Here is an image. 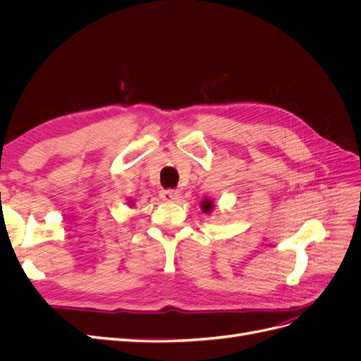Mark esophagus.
<instances>
[{
    "label": "esophagus",
    "mask_w": 361,
    "mask_h": 361,
    "mask_svg": "<svg viewBox=\"0 0 361 361\" xmlns=\"http://www.w3.org/2000/svg\"><path fill=\"white\" fill-rule=\"evenodd\" d=\"M159 195L164 202H176L179 199L180 191L179 190H162L159 192Z\"/></svg>",
    "instance_id": "esophagus-1"
}]
</instances>
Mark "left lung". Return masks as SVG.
Masks as SVG:
<instances>
[{"mask_svg":"<svg viewBox=\"0 0 361 361\" xmlns=\"http://www.w3.org/2000/svg\"><path fill=\"white\" fill-rule=\"evenodd\" d=\"M202 207H203V212H209L214 206H212L211 200H203L202 202Z\"/></svg>","mask_w":361,"mask_h":361,"instance_id":"1","label":"left lung"}]
</instances>
